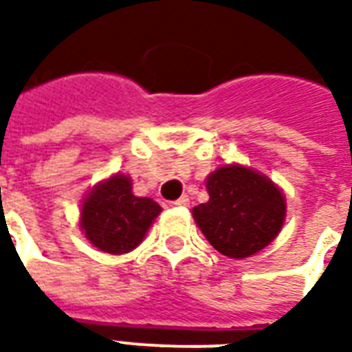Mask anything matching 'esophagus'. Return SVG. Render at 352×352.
I'll use <instances>...</instances> for the list:
<instances>
[{
    "label": "esophagus",
    "instance_id": "1",
    "mask_svg": "<svg viewBox=\"0 0 352 352\" xmlns=\"http://www.w3.org/2000/svg\"><path fill=\"white\" fill-rule=\"evenodd\" d=\"M188 204H190L188 196H181V198L175 199V201H171V207H188Z\"/></svg>",
    "mask_w": 352,
    "mask_h": 352
}]
</instances>
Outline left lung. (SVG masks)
Masks as SVG:
<instances>
[{"label": "left lung", "mask_w": 352, "mask_h": 352, "mask_svg": "<svg viewBox=\"0 0 352 352\" xmlns=\"http://www.w3.org/2000/svg\"><path fill=\"white\" fill-rule=\"evenodd\" d=\"M209 201L192 209L194 221L217 251L247 258L272 243L285 224L287 199L267 177L230 164L206 181Z\"/></svg>", "instance_id": "obj_1"}]
</instances>
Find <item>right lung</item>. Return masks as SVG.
Listing matches in <instances>:
<instances>
[{"label": "right lung", "mask_w": 352, "mask_h": 352, "mask_svg": "<svg viewBox=\"0 0 352 352\" xmlns=\"http://www.w3.org/2000/svg\"><path fill=\"white\" fill-rule=\"evenodd\" d=\"M160 211L154 199L133 196L130 177L116 173L87 194L80 206V230L100 251L124 254L143 241Z\"/></svg>", "instance_id": "1"}]
</instances>
